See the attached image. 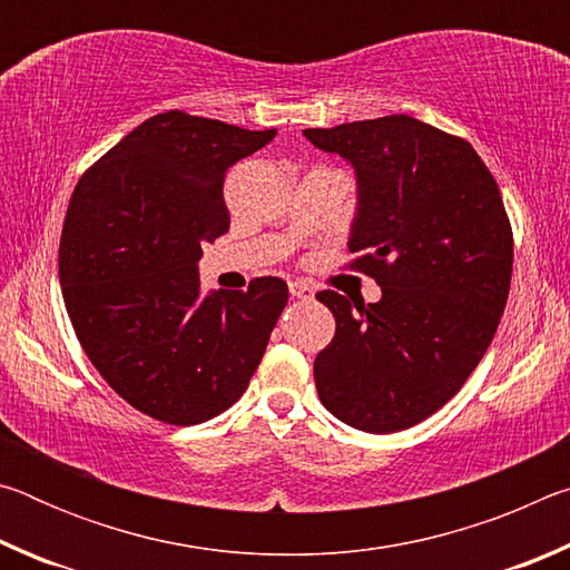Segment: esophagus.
I'll use <instances>...</instances> for the list:
<instances>
[{"instance_id":"obj_1","label":"esophagus","mask_w":570,"mask_h":570,"mask_svg":"<svg viewBox=\"0 0 570 570\" xmlns=\"http://www.w3.org/2000/svg\"><path fill=\"white\" fill-rule=\"evenodd\" d=\"M288 294L296 298H314V286L306 282H292L288 284Z\"/></svg>"}]
</instances>
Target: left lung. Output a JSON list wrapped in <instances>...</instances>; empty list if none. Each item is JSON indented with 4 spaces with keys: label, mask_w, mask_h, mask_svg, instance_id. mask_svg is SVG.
Returning <instances> with one entry per match:
<instances>
[{
    "label": "left lung",
    "mask_w": 570,
    "mask_h": 570,
    "mask_svg": "<svg viewBox=\"0 0 570 570\" xmlns=\"http://www.w3.org/2000/svg\"><path fill=\"white\" fill-rule=\"evenodd\" d=\"M304 135L356 170L350 268L382 286L377 304L316 294L336 322L316 392L356 430H407L455 397L493 342L513 274L503 198L468 140L410 115Z\"/></svg>",
    "instance_id": "8db88e82"
}]
</instances>
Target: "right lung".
I'll return each mask as SVG.
<instances>
[{"label":"right lung","instance_id":"obj_1","mask_svg":"<svg viewBox=\"0 0 570 570\" xmlns=\"http://www.w3.org/2000/svg\"><path fill=\"white\" fill-rule=\"evenodd\" d=\"M183 110L153 115L82 173L60 238L65 308L102 380L153 420L198 424L246 392L288 286L200 296L204 244L228 230L226 170L274 140Z\"/></svg>","mask_w":570,"mask_h":570}]
</instances>
